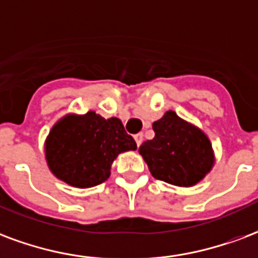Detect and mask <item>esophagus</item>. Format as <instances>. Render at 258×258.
<instances>
[{
  "label": "esophagus",
  "mask_w": 258,
  "mask_h": 258,
  "mask_svg": "<svg viewBox=\"0 0 258 258\" xmlns=\"http://www.w3.org/2000/svg\"><path fill=\"white\" fill-rule=\"evenodd\" d=\"M134 139H135V142H137V146H141V144H142V141H144V134L142 133H139V134L134 135Z\"/></svg>",
  "instance_id": "obj_1"
}]
</instances>
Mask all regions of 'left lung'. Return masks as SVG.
I'll return each mask as SVG.
<instances>
[{
	"mask_svg": "<svg viewBox=\"0 0 258 258\" xmlns=\"http://www.w3.org/2000/svg\"><path fill=\"white\" fill-rule=\"evenodd\" d=\"M154 138L139 146L153 177L191 187L201 182L215 165V154L207 134L194 124L168 110L153 123Z\"/></svg>",
	"mask_w": 258,
	"mask_h": 258,
	"instance_id": "obj_1",
	"label": "left lung"
}]
</instances>
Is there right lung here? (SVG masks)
<instances>
[{
    "mask_svg": "<svg viewBox=\"0 0 258 258\" xmlns=\"http://www.w3.org/2000/svg\"><path fill=\"white\" fill-rule=\"evenodd\" d=\"M134 138L121 120L104 119L90 110L66 114L45 141V157L51 173L72 187L87 188L104 183L120 153L135 150Z\"/></svg>",
    "mask_w": 258,
    "mask_h": 258,
    "instance_id": "1",
    "label": "right lung"
}]
</instances>
